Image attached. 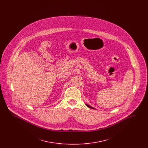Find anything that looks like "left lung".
I'll return each mask as SVG.
<instances>
[{"label":"left lung","instance_id":"1","mask_svg":"<svg viewBox=\"0 0 148 148\" xmlns=\"http://www.w3.org/2000/svg\"><path fill=\"white\" fill-rule=\"evenodd\" d=\"M86 106H87L88 107H89V108H92V109H95L94 108H92V106H88V105H86Z\"/></svg>","mask_w":148,"mask_h":148}]
</instances>
